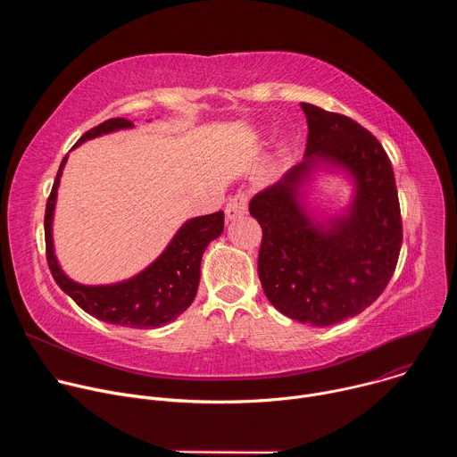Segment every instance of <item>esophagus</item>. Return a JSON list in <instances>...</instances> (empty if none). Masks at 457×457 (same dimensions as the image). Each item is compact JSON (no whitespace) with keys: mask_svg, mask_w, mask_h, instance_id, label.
Segmentation results:
<instances>
[{"mask_svg":"<svg viewBox=\"0 0 457 457\" xmlns=\"http://www.w3.org/2000/svg\"><path fill=\"white\" fill-rule=\"evenodd\" d=\"M247 213V195L244 193H237L229 199L228 206H226V217L228 220H235L242 215Z\"/></svg>","mask_w":457,"mask_h":457,"instance_id":"esophagus-1","label":"esophagus"}]
</instances>
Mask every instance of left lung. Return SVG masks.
<instances>
[{
    "instance_id": "left-lung-1",
    "label": "left lung",
    "mask_w": 457,
    "mask_h": 457,
    "mask_svg": "<svg viewBox=\"0 0 457 457\" xmlns=\"http://www.w3.org/2000/svg\"><path fill=\"white\" fill-rule=\"evenodd\" d=\"M307 117L305 161L260 191L249 213L262 228L258 278L286 316L316 328L367 309L386 287L403 240L396 179L383 146L347 115L300 103ZM316 158L347 169L357 195L350 213L312 223L297 204Z\"/></svg>"
}]
</instances>
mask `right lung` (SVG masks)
Segmentation results:
<instances>
[{"label": "right lung", "mask_w": 457, "mask_h": 457, "mask_svg": "<svg viewBox=\"0 0 457 457\" xmlns=\"http://www.w3.org/2000/svg\"><path fill=\"white\" fill-rule=\"evenodd\" d=\"M132 126V120L122 117L108 119L83 134L76 146L103 134ZM64 162H67V155L59 164L45 210L46 262L55 284L88 314L108 323L122 325V328L154 329L175 320L191 305L197 295L201 260L208 244L224 231V212L187 220L164 253L137 277L112 286H83L61 271L52 244V217Z\"/></svg>", "instance_id": "obj_1"}]
</instances>
